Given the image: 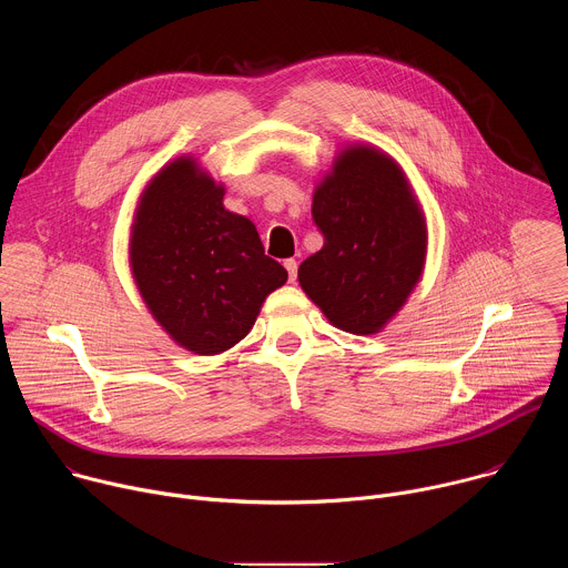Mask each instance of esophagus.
<instances>
[{"mask_svg":"<svg viewBox=\"0 0 568 568\" xmlns=\"http://www.w3.org/2000/svg\"><path fill=\"white\" fill-rule=\"evenodd\" d=\"M285 265V270H287V276H290V283H294L296 281V272H298V263L294 261V258H290V261H285L283 263Z\"/></svg>","mask_w":568,"mask_h":568,"instance_id":"obj_1","label":"esophagus"}]
</instances>
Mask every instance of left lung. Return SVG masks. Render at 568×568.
<instances>
[{"mask_svg": "<svg viewBox=\"0 0 568 568\" xmlns=\"http://www.w3.org/2000/svg\"><path fill=\"white\" fill-rule=\"evenodd\" d=\"M321 252L298 267L303 292L353 335H375L423 276L427 226L395 161L371 148H346L312 200Z\"/></svg>", "mask_w": 568, "mask_h": 568, "instance_id": "8db88e82", "label": "left lung"}]
</instances>
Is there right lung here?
Masks as SVG:
<instances>
[{"label":"right lung","mask_w":568,"mask_h":568,"mask_svg":"<svg viewBox=\"0 0 568 568\" xmlns=\"http://www.w3.org/2000/svg\"><path fill=\"white\" fill-rule=\"evenodd\" d=\"M197 161L180 156L145 186L130 237L136 287L180 346L217 355L245 339L263 301L287 281L254 222L222 204Z\"/></svg>","instance_id":"right-lung-1"}]
</instances>
